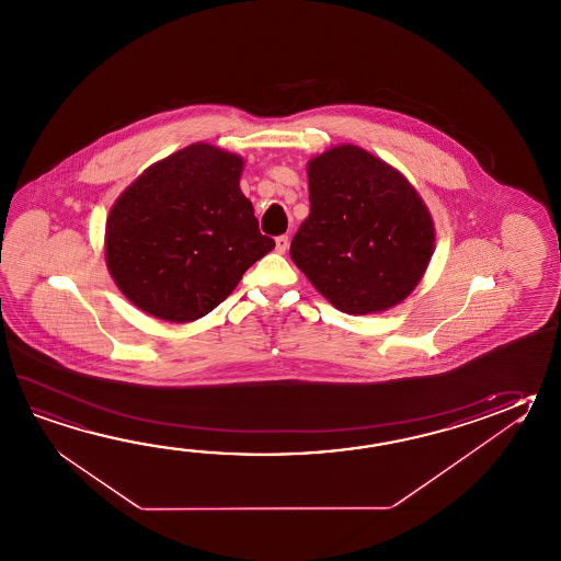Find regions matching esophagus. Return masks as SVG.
I'll use <instances>...</instances> for the list:
<instances>
[{
  "label": "esophagus",
  "instance_id": "esophagus-1",
  "mask_svg": "<svg viewBox=\"0 0 561 561\" xmlns=\"http://www.w3.org/2000/svg\"><path fill=\"white\" fill-rule=\"evenodd\" d=\"M287 245H289V238L287 236L275 238V250H277V253H286Z\"/></svg>",
  "mask_w": 561,
  "mask_h": 561
}]
</instances>
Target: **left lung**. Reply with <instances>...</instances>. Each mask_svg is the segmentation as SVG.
<instances>
[{
    "instance_id": "8db88e82",
    "label": "left lung",
    "mask_w": 561,
    "mask_h": 561,
    "mask_svg": "<svg viewBox=\"0 0 561 561\" xmlns=\"http://www.w3.org/2000/svg\"><path fill=\"white\" fill-rule=\"evenodd\" d=\"M309 216L289 255L332 306L350 316L393 308L420 284L434 221L398 170L343 144L308 163Z\"/></svg>"
}]
</instances>
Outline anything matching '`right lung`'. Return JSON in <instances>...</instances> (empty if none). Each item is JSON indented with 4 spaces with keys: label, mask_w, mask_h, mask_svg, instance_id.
I'll return each instance as SVG.
<instances>
[{
    "label": "right lung",
    "mask_w": 561,
    "mask_h": 561,
    "mask_svg": "<svg viewBox=\"0 0 561 561\" xmlns=\"http://www.w3.org/2000/svg\"><path fill=\"white\" fill-rule=\"evenodd\" d=\"M241 170L240 156L192 144L149 165L117 197L105 263L136 308L175 323L199 320L274 250L241 194Z\"/></svg>",
    "instance_id": "obj_1"
}]
</instances>
